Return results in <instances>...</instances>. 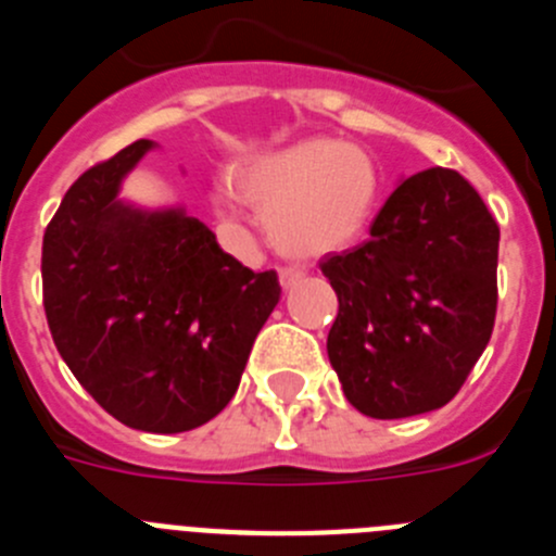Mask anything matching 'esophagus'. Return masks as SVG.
Returning <instances> with one entry per match:
<instances>
[{"label": "esophagus", "instance_id": "obj_1", "mask_svg": "<svg viewBox=\"0 0 556 556\" xmlns=\"http://www.w3.org/2000/svg\"><path fill=\"white\" fill-rule=\"evenodd\" d=\"M278 275H281V287L289 289V287H294V283L301 281L306 273H303V267H294V264H283V267L278 269Z\"/></svg>", "mask_w": 556, "mask_h": 556}]
</instances>
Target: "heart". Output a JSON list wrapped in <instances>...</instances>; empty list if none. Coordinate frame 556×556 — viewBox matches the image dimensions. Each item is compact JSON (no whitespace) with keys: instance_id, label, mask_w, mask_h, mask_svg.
<instances>
[{"instance_id":"1","label":"heart","mask_w":556,"mask_h":556,"mask_svg":"<svg viewBox=\"0 0 556 556\" xmlns=\"http://www.w3.org/2000/svg\"><path fill=\"white\" fill-rule=\"evenodd\" d=\"M236 186L267 217L269 239L283 253L323 255L365 230L378 172L358 147L306 139L244 166Z\"/></svg>"}]
</instances>
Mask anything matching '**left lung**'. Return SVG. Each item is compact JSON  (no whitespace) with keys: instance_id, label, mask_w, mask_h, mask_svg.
Here are the masks:
<instances>
[{"instance_id":"8db88e82","label":"left lung","mask_w":556,"mask_h":556,"mask_svg":"<svg viewBox=\"0 0 556 556\" xmlns=\"http://www.w3.org/2000/svg\"><path fill=\"white\" fill-rule=\"evenodd\" d=\"M498 236L479 191L434 166L392 191L367 242L323 258L328 358L362 415H424L462 390L495 326Z\"/></svg>"}]
</instances>
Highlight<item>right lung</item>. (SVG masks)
I'll list each match as a JSON object with an SVG mask.
<instances>
[{
    "label": "right lung",
    "instance_id": "obj_1",
    "mask_svg": "<svg viewBox=\"0 0 556 556\" xmlns=\"http://www.w3.org/2000/svg\"><path fill=\"white\" fill-rule=\"evenodd\" d=\"M150 147L132 141L68 186L43 230V312L58 353L108 415L175 434L228 406L281 283L223 253L184 211L116 200Z\"/></svg>",
    "mask_w": 556,
    "mask_h": 556
}]
</instances>
